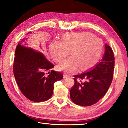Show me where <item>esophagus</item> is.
I'll list each match as a JSON object with an SVG mask.
<instances>
[{
    "mask_svg": "<svg viewBox=\"0 0 128 128\" xmlns=\"http://www.w3.org/2000/svg\"><path fill=\"white\" fill-rule=\"evenodd\" d=\"M69 78V76L66 75V74H64V78Z\"/></svg>",
    "mask_w": 128,
    "mask_h": 128,
    "instance_id": "1",
    "label": "esophagus"
}]
</instances>
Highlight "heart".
Returning <instances> with one entry per match:
<instances>
[{
    "mask_svg": "<svg viewBox=\"0 0 128 128\" xmlns=\"http://www.w3.org/2000/svg\"><path fill=\"white\" fill-rule=\"evenodd\" d=\"M103 48V41L88 32L66 34L62 41L55 40L50 46V54L57 62L69 56L71 50L72 56L58 66L59 70L68 74L75 72L80 67L82 70L93 68L99 62Z\"/></svg>",
    "mask_w": 128,
    "mask_h": 128,
    "instance_id": "heart-1",
    "label": "heart"
}]
</instances>
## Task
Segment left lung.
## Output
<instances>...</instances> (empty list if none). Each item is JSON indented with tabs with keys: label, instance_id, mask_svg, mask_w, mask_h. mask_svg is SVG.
I'll return each mask as SVG.
<instances>
[{
	"label": "left lung",
	"instance_id": "left-lung-1",
	"mask_svg": "<svg viewBox=\"0 0 128 128\" xmlns=\"http://www.w3.org/2000/svg\"><path fill=\"white\" fill-rule=\"evenodd\" d=\"M114 56L110 46L105 44V53L101 62L92 69L75 75V84L71 89V100L75 104L90 106L104 96L114 77Z\"/></svg>",
	"mask_w": 128,
	"mask_h": 128
}]
</instances>
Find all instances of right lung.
<instances>
[{
  "instance_id": "add662e5",
  "label": "right lung",
  "mask_w": 128,
  "mask_h": 128,
  "mask_svg": "<svg viewBox=\"0 0 128 128\" xmlns=\"http://www.w3.org/2000/svg\"><path fill=\"white\" fill-rule=\"evenodd\" d=\"M26 39L23 38L16 47L13 66L14 78L20 90L27 99L34 102H44L52 96L54 84L63 79V75L52 70L46 76L44 72L54 65L47 60L43 50L26 47Z\"/></svg>"
}]
</instances>
